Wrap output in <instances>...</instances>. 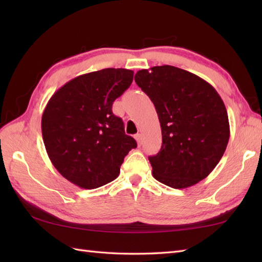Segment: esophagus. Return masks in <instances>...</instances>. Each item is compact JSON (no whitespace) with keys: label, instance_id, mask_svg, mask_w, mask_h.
<instances>
[{"label":"esophagus","instance_id":"esophagus-1","mask_svg":"<svg viewBox=\"0 0 262 262\" xmlns=\"http://www.w3.org/2000/svg\"><path fill=\"white\" fill-rule=\"evenodd\" d=\"M135 140L137 141L138 145H141V144H142V135L141 134H136L135 135Z\"/></svg>","mask_w":262,"mask_h":262}]
</instances>
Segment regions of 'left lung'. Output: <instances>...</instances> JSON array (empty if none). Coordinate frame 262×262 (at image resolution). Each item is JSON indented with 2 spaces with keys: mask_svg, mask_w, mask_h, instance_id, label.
<instances>
[{
  "mask_svg": "<svg viewBox=\"0 0 262 262\" xmlns=\"http://www.w3.org/2000/svg\"><path fill=\"white\" fill-rule=\"evenodd\" d=\"M135 82L154 103L162 130L160 152L148 158L153 177L174 189L205 179L230 138L220 94L202 77L171 65L138 71Z\"/></svg>",
  "mask_w": 262,
  "mask_h": 262,
  "instance_id": "1",
  "label": "left lung"
}]
</instances>
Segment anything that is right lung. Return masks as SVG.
Wrapping results in <instances>:
<instances>
[{"label":"right lung","instance_id":"1","mask_svg":"<svg viewBox=\"0 0 262 262\" xmlns=\"http://www.w3.org/2000/svg\"><path fill=\"white\" fill-rule=\"evenodd\" d=\"M134 72L103 69L83 74L53 94L41 118L42 140L53 165L77 187L96 189L115 180L136 141L125 134L113 103Z\"/></svg>","mask_w":262,"mask_h":262}]
</instances>
